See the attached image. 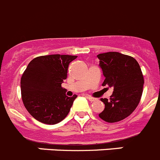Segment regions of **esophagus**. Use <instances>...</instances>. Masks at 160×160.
Instances as JSON below:
<instances>
[{"mask_svg": "<svg viewBox=\"0 0 160 160\" xmlns=\"http://www.w3.org/2000/svg\"><path fill=\"white\" fill-rule=\"evenodd\" d=\"M86 98H88V99H89V100L90 101V102H95V101L97 100V98H92V97H90V96H87L86 97Z\"/></svg>", "mask_w": 160, "mask_h": 160, "instance_id": "34e87169", "label": "esophagus"}]
</instances>
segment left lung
I'll use <instances>...</instances> for the list:
<instances>
[{
    "label": "left lung",
    "mask_w": 160,
    "mask_h": 160,
    "mask_svg": "<svg viewBox=\"0 0 160 160\" xmlns=\"http://www.w3.org/2000/svg\"><path fill=\"white\" fill-rule=\"evenodd\" d=\"M105 81L103 86L113 88L109 100L101 98L105 109L100 118L109 123L122 121L138 105L144 84L143 74L137 61L119 52H106L97 55Z\"/></svg>",
    "instance_id": "8db88e82"
}]
</instances>
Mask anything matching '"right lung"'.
I'll use <instances>...</instances> for the list:
<instances>
[{
  "instance_id": "obj_1",
  "label": "right lung",
  "mask_w": 160,
  "mask_h": 160,
  "mask_svg": "<svg viewBox=\"0 0 160 160\" xmlns=\"http://www.w3.org/2000/svg\"><path fill=\"white\" fill-rule=\"evenodd\" d=\"M76 55H50L32 59L20 80L23 103L35 119L55 124L69 113L77 95H66L62 83L67 78L69 64Z\"/></svg>"
}]
</instances>
